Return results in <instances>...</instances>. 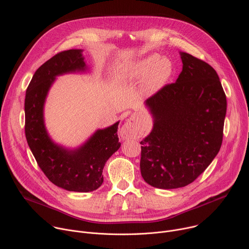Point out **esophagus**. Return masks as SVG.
<instances>
[{
    "label": "esophagus",
    "mask_w": 249,
    "mask_h": 249,
    "mask_svg": "<svg viewBox=\"0 0 249 249\" xmlns=\"http://www.w3.org/2000/svg\"><path fill=\"white\" fill-rule=\"evenodd\" d=\"M119 135L123 140H127V139H130V138L135 136V130H134V127H133V125L130 121L126 122L122 126V128L119 131Z\"/></svg>",
    "instance_id": "1"
}]
</instances>
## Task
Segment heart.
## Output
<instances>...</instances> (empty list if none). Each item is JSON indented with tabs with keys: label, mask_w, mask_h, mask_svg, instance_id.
<instances>
[{
	"label": "heart",
	"mask_w": 249,
	"mask_h": 249,
	"mask_svg": "<svg viewBox=\"0 0 249 249\" xmlns=\"http://www.w3.org/2000/svg\"><path fill=\"white\" fill-rule=\"evenodd\" d=\"M172 74L173 64L168 58L152 54L122 68L115 73V80L120 84H127L145 78L142 92L153 95L166 85Z\"/></svg>",
	"instance_id": "1"
}]
</instances>
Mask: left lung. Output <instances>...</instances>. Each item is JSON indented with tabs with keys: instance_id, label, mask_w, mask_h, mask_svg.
Segmentation results:
<instances>
[{
	"instance_id": "1",
	"label": "left lung",
	"mask_w": 249,
	"mask_h": 249,
	"mask_svg": "<svg viewBox=\"0 0 249 249\" xmlns=\"http://www.w3.org/2000/svg\"><path fill=\"white\" fill-rule=\"evenodd\" d=\"M182 71L145 101L154 119L141 142V174L153 187L175 189L193 182L218 155L227 98L216 71L179 52Z\"/></svg>"
}]
</instances>
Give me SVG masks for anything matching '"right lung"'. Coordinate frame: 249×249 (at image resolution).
Returning a JSON list of instances; mask_svg holds the SVG:
<instances>
[{
	"instance_id": "add662e5",
	"label": "right lung",
	"mask_w": 249,
	"mask_h": 249,
	"mask_svg": "<svg viewBox=\"0 0 249 249\" xmlns=\"http://www.w3.org/2000/svg\"><path fill=\"white\" fill-rule=\"evenodd\" d=\"M82 49L60 52L34 73L25 93V137L39 167L56 186L68 191L90 192L103 182L102 170L107 160L120 148L119 121L96 130L76 149H68L50 138L44 123V104L56 77L86 72Z\"/></svg>"
}]
</instances>
